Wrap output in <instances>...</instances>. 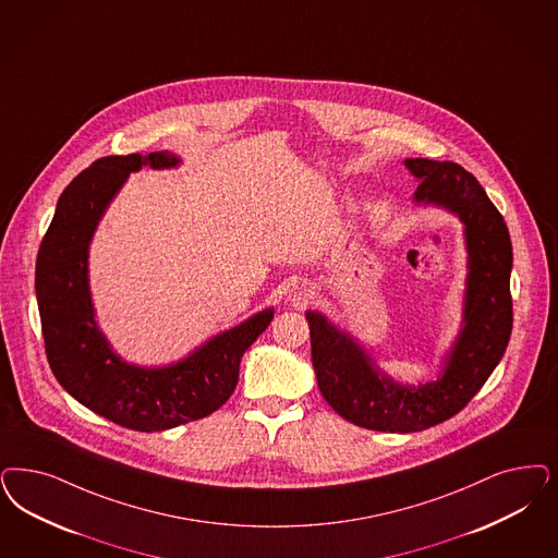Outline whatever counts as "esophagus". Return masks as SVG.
I'll return each mask as SVG.
<instances>
[{
    "instance_id": "1",
    "label": "esophagus",
    "mask_w": 558,
    "mask_h": 558,
    "mask_svg": "<svg viewBox=\"0 0 558 558\" xmlns=\"http://www.w3.org/2000/svg\"><path fill=\"white\" fill-rule=\"evenodd\" d=\"M307 299H311V289H296L292 294H290V301H292V303H296V305L305 303Z\"/></svg>"
}]
</instances>
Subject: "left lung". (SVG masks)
Returning a JSON list of instances; mask_svg holds the SVG:
<instances>
[{"mask_svg": "<svg viewBox=\"0 0 558 558\" xmlns=\"http://www.w3.org/2000/svg\"><path fill=\"white\" fill-rule=\"evenodd\" d=\"M418 181L414 204L460 218L468 253L461 327L437 379L410 385L387 375L366 348L322 311L308 308L311 361L322 396L348 423L418 433L456 416L499 365L513 327V250L507 225L474 174L451 160L405 158Z\"/></svg>", "mask_w": 558, "mask_h": 558, "instance_id": "1", "label": "left lung"}]
</instances>
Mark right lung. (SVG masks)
<instances>
[{
	"instance_id": "1",
	"label": "right lung",
	"mask_w": 558,
	"mask_h": 558,
	"mask_svg": "<svg viewBox=\"0 0 558 558\" xmlns=\"http://www.w3.org/2000/svg\"><path fill=\"white\" fill-rule=\"evenodd\" d=\"M179 165L181 158L169 150L95 160L59 195L35 271L45 350L56 379L88 410L142 433L199 421L225 404L239 381L245 350L274 319V307L262 308L162 366L123 361L98 326L88 269L98 222L130 173Z\"/></svg>"
}]
</instances>
